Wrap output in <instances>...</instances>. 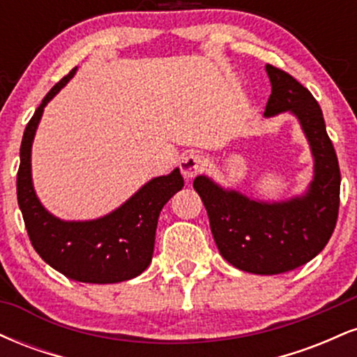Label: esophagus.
I'll return each instance as SVG.
<instances>
[{
    "label": "esophagus",
    "instance_id": "obj_1",
    "mask_svg": "<svg viewBox=\"0 0 357 357\" xmlns=\"http://www.w3.org/2000/svg\"><path fill=\"white\" fill-rule=\"evenodd\" d=\"M181 173L186 179H191L195 178L196 174H199L203 171L204 167V159L203 155L196 154V153H191V154H186L184 158L181 159Z\"/></svg>",
    "mask_w": 357,
    "mask_h": 357
}]
</instances>
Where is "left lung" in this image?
<instances>
[{
	"instance_id": "left-lung-1",
	"label": "left lung",
	"mask_w": 357,
	"mask_h": 357,
	"mask_svg": "<svg viewBox=\"0 0 357 357\" xmlns=\"http://www.w3.org/2000/svg\"><path fill=\"white\" fill-rule=\"evenodd\" d=\"M265 68L272 93L264 116L289 110L298 119L314 155L309 190L289 202L267 203L225 190L206 176H198L192 188L202 196L221 257L243 272L277 275L310 261L327 245L337 223L341 171L312 93L280 68Z\"/></svg>"
}]
</instances>
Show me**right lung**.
<instances>
[{
    "mask_svg": "<svg viewBox=\"0 0 357 357\" xmlns=\"http://www.w3.org/2000/svg\"><path fill=\"white\" fill-rule=\"evenodd\" d=\"M75 70L45 96L24 129L16 195L31 245L50 267L77 282L116 284L141 275L149 267L159 213L184 186V179L176 167L171 174L151 179L122 206L97 220L63 221L45 210L31 183V144L45 105Z\"/></svg>",
    "mask_w": 357,
    "mask_h": 357,
    "instance_id": "add662e5",
    "label": "right lung"
}]
</instances>
